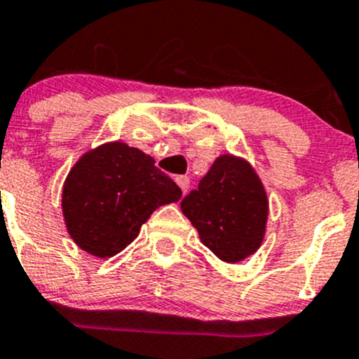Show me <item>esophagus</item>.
Segmentation results:
<instances>
[{
    "label": "esophagus",
    "mask_w": 359,
    "mask_h": 359,
    "mask_svg": "<svg viewBox=\"0 0 359 359\" xmlns=\"http://www.w3.org/2000/svg\"><path fill=\"white\" fill-rule=\"evenodd\" d=\"M175 182H177V186H179L180 189H182V193L186 194V193H187V189H189V177L180 175V177H177Z\"/></svg>",
    "instance_id": "obj_1"
}]
</instances>
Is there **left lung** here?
Here are the masks:
<instances>
[{"instance_id": "left-lung-1", "label": "left lung", "mask_w": 359, "mask_h": 359, "mask_svg": "<svg viewBox=\"0 0 359 359\" xmlns=\"http://www.w3.org/2000/svg\"><path fill=\"white\" fill-rule=\"evenodd\" d=\"M180 208L201 243L224 263L243 261L263 243L266 191L254 166L240 156H219Z\"/></svg>"}]
</instances>
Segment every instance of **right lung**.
Returning <instances> with one entry per match:
<instances>
[{
	"label": "right lung",
	"instance_id": "1",
	"mask_svg": "<svg viewBox=\"0 0 359 359\" xmlns=\"http://www.w3.org/2000/svg\"><path fill=\"white\" fill-rule=\"evenodd\" d=\"M154 158L124 142L89 149L62 184L61 208L73 242L96 257L126 249L161 205L177 203L180 187Z\"/></svg>",
	"mask_w": 359,
	"mask_h": 359
}]
</instances>
